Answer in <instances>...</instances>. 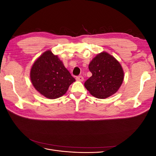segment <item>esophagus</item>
Instances as JSON below:
<instances>
[{"label": "esophagus", "mask_w": 156, "mask_h": 156, "mask_svg": "<svg viewBox=\"0 0 156 156\" xmlns=\"http://www.w3.org/2000/svg\"><path fill=\"white\" fill-rule=\"evenodd\" d=\"M76 80L79 81H84V78L81 75H79V76L76 77Z\"/></svg>", "instance_id": "esophagus-1"}]
</instances>
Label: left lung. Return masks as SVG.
Returning <instances> with one entry per match:
<instances>
[{"mask_svg": "<svg viewBox=\"0 0 156 156\" xmlns=\"http://www.w3.org/2000/svg\"><path fill=\"white\" fill-rule=\"evenodd\" d=\"M92 76L84 83V87L92 95L105 99L116 93L124 80V71L114 56L106 52L96 55L89 64Z\"/></svg>", "mask_w": 156, "mask_h": 156, "instance_id": "1", "label": "left lung"}]
</instances>
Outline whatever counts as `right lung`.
<instances>
[{
    "instance_id": "1",
    "label": "right lung",
    "mask_w": 156,
    "mask_h": 156,
    "mask_svg": "<svg viewBox=\"0 0 156 156\" xmlns=\"http://www.w3.org/2000/svg\"><path fill=\"white\" fill-rule=\"evenodd\" d=\"M30 80L36 90L49 99L63 96L75 81L58 56L50 50L44 52L33 64Z\"/></svg>"
}]
</instances>
